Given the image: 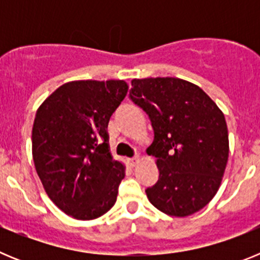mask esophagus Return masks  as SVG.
<instances>
[{
	"label": "esophagus",
	"mask_w": 260,
	"mask_h": 260,
	"mask_svg": "<svg viewBox=\"0 0 260 260\" xmlns=\"http://www.w3.org/2000/svg\"><path fill=\"white\" fill-rule=\"evenodd\" d=\"M138 162H139V157H132V158H128V160H127V164L130 165L132 168H134L135 165L138 164Z\"/></svg>",
	"instance_id": "obj_1"
}]
</instances>
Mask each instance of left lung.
Here are the masks:
<instances>
[{"mask_svg": "<svg viewBox=\"0 0 260 260\" xmlns=\"http://www.w3.org/2000/svg\"><path fill=\"white\" fill-rule=\"evenodd\" d=\"M130 99L148 114L158 180L146 190L157 210L185 217L207 206L229 156L224 113L201 87L180 78L133 79Z\"/></svg>", "mask_w": 260, "mask_h": 260, "instance_id": "left-lung-1", "label": "left lung"}]
</instances>
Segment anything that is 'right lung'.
<instances>
[{"instance_id":"obj_1","label":"right lung","mask_w":260,"mask_h":260,"mask_svg":"<svg viewBox=\"0 0 260 260\" xmlns=\"http://www.w3.org/2000/svg\"><path fill=\"white\" fill-rule=\"evenodd\" d=\"M127 89L125 80H73L36 112V172L50 201L74 219H98L116 203L125 165L109 152L108 123Z\"/></svg>"}]
</instances>
